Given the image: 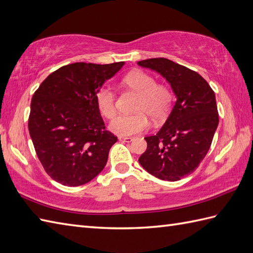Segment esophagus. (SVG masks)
I'll return each instance as SVG.
<instances>
[{
	"label": "esophagus",
	"instance_id": "esophagus-1",
	"mask_svg": "<svg viewBox=\"0 0 253 253\" xmlns=\"http://www.w3.org/2000/svg\"><path fill=\"white\" fill-rule=\"evenodd\" d=\"M134 138L133 137H127V136H119V140L126 141V143H130Z\"/></svg>",
	"mask_w": 253,
	"mask_h": 253
}]
</instances>
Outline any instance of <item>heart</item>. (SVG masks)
I'll list each match as a JSON object with an SVG mask.
<instances>
[{"label":"heart","instance_id":"heart-1","mask_svg":"<svg viewBox=\"0 0 253 253\" xmlns=\"http://www.w3.org/2000/svg\"><path fill=\"white\" fill-rule=\"evenodd\" d=\"M123 84L139 95L135 104V115L119 116L110 123V130L120 136H131L146 131L149 127L148 117L155 122H161L169 116L173 105L174 94L169 85L157 84L151 74L135 70L123 77ZM95 103L98 112L107 119L117 114L116 93L108 84L97 90Z\"/></svg>","mask_w":253,"mask_h":253}]
</instances>
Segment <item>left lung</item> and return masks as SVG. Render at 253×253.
I'll list each match as a JSON object with an SVG mask.
<instances>
[{"instance_id": "left-lung-1", "label": "left lung", "mask_w": 253, "mask_h": 253, "mask_svg": "<svg viewBox=\"0 0 253 253\" xmlns=\"http://www.w3.org/2000/svg\"><path fill=\"white\" fill-rule=\"evenodd\" d=\"M168 80L177 97L159 132L146 136L140 165L162 180L177 181L199 168L219 123L214 92L199 73L165 58L138 61Z\"/></svg>"}]
</instances>
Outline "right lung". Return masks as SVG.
I'll list each match as a JSON object with an SVG mask.
<instances>
[{
    "instance_id": "right-lung-1",
    "label": "right lung",
    "mask_w": 253,
    "mask_h": 253,
    "mask_svg": "<svg viewBox=\"0 0 253 253\" xmlns=\"http://www.w3.org/2000/svg\"><path fill=\"white\" fill-rule=\"evenodd\" d=\"M123 64L64 65L34 92L30 136L46 173L63 186H82L105 168L117 136L105 128L95 95Z\"/></svg>"
}]
</instances>
